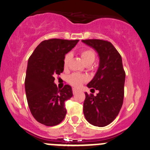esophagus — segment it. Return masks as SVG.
Masks as SVG:
<instances>
[{
	"mask_svg": "<svg viewBox=\"0 0 150 150\" xmlns=\"http://www.w3.org/2000/svg\"><path fill=\"white\" fill-rule=\"evenodd\" d=\"M72 91H73V94H76L77 91H78V89H76V88H74L73 89H72Z\"/></svg>",
	"mask_w": 150,
	"mask_h": 150,
	"instance_id": "1",
	"label": "esophagus"
}]
</instances>
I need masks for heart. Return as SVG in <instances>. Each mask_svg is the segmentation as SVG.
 I'll return each instance as SVG.
<instances>
[{
  "label": "heart",
  "instance_id": "obj_1",
  "mask_svg": "<svg viewBox=\"0 0 150 150\" xmlns=\"http://www.w3.org/2000/svg\"><path fill=\"white\" fill-rule=\"evenodd\" d=\"M82 61L85 64H91L94 62L96 55L93 50L91 49H83L80 53ZM69 60H70V54H67L64 59V67L68 65ZM86 77L85 76L79 74H73L69 76L68 81L71 85L74 87H79L81 86L83 82L86 81Z\"/></svg>",
  "mask_w": 150,
  "mask_h": 150
}]
</instances>
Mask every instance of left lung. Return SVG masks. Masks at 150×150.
<instances>
[{
    "mask_svg": "<svg viewBox=\"0 0 150 150\" xmlns=\"http://www.w3.org/2000/svg\"><path fill=\"white\" fill-rule=\"evenodd\" d=\"M96 50L99 66L88 88L99 91L96 96L85 93L83 114L91 125L105 127L118 115L124 100L125 71L122 56L112 43L100 39L82 40Z\"/></svg>",
    "mask_w": 150,
    "mask_h": 150,
    "instance_id": "8db88e82",
    "label": "left lung"
}]
</instances>
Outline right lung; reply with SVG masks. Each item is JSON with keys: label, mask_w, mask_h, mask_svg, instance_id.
<instances>
[{"label": "right lung", "mask_w": 150, "mask_h": 150, "mask_svg": "<svg viewBox=\"0 0 150 150\" xmlns=\"http://www.w3.org/2000/svg\"><path fill=\"white\" fill-rule=\"evenodd\" d=\"M79 41L45 40L28 59L25 79L27 101L33 117L43 125L55 126L65 117L64 104L73 96L72 89L68 84L59 89L54 83V76L62 73L65 55Z\"/></svg>", "instance_id": "1"}]
</instances>
